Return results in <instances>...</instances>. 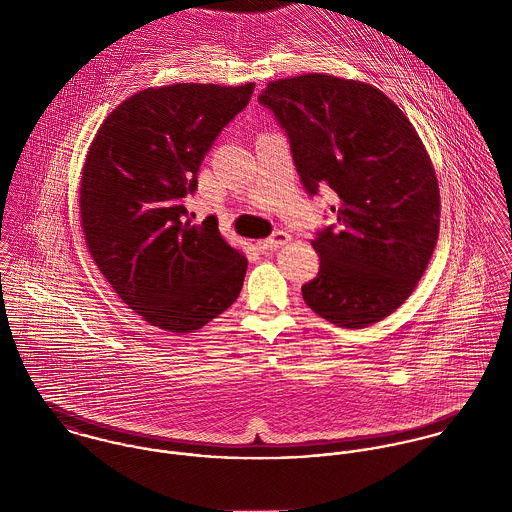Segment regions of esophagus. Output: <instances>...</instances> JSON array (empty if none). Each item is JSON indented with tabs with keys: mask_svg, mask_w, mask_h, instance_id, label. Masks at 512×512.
Returning a JSON list of instances; mask_svg holds the SVG:
<instances>
[{
	"mask_svg": "<svg viewBox=\"0 0 512 512\" xmlns=\"http://www.w3.org/2000/svg\"><path fill=\"white\" fill-rule=\"evenodd\" d=\"M290 240H292V236H290L286 230H278V232H274L270 238L260 240V242H258V248H260L262 252H274V250L282 248L284 244H288Z\"/></svg>",
	"mask_w": 512,
	"mask_h": 512,
	"instance_id": "obj_1",
	"label": "esophagus"
}]
</instances>
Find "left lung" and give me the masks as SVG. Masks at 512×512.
<instances>
[{"instance_id":"1","label":"left lung","mask_w":512,"mask_h":512,"mask_svg":"<svg viewBox=\"0 0 512 512\" xmlns=\"http://www.w3.org/2000/svg\"><path fill=\"white\" fill-rule=\"evenodd\" d=\"M258 100L286 130L305 191L327 185L339 197V230L311 240L321 264L301 286L305 303L345 329L384 319L438 242V177L418 132L384 92L331 74L272 80Z\"/></svg>"}]
</instances>
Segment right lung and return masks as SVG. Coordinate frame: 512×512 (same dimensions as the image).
<instances>
[{"instance_id": "right-lung-1", "label": "right lung", "mask_w": 512, "mask_h": 512, "mask_svg": "<svg viewBox=\"0 0 512 512\" xmlns=\"http://www.w3.org/2000/svg\"><path fill=\"white\" fill-rule=\"evenodd\" d=\"M254 82H179L124 100L98 128L80 177V226L92 260L149 325L193 333L238 297L246 256L215 217L193 224L183 199L203 157L246 108Z\"/></svg>"}]
</instances>
